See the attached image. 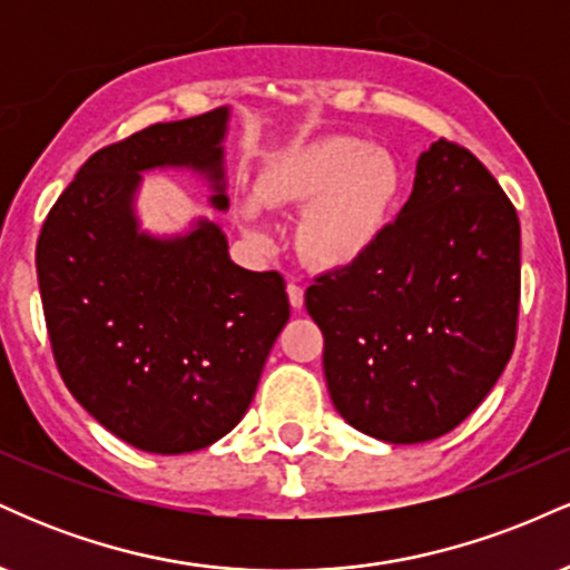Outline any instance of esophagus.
Listing matches in <instances>:
<instances>
[{
	"label": "esophagus",
	"instance_id": "1",
	"mask_svg": "<svg viewBox=\"0 0 570 570\" xmlns=\"http://www.w3.org/2000/svg\"><path fill=\"white\" fill-rule=\"evenodd\" d=\"M286 294H289V305L292 307H303V303H305V289L303 286L297 284V281H289V284H286Z\"/></svg>",
	"mask_w": 570,
	"mask_h": 570
}]
</instances>
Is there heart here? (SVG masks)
I'll list each match as a JSON object with an SVG mask.
<instances>
[{
	"mask_svg": "<svg viewBox=\"0 0 570 570\" xmlns=\"http://www.w3.org/2000/svg\"><path fill=\"white\" fill-rule=\"evenodd\" d=\"M402 193V171L383 149L356 136H330L286 155L257 185L267 206H311L299 246L313 263L343 267L356 263L389 230ZM246 217H257L248 203ZM265 244L267 235L252 227Z\"/></svg>",
	"mask_w": 570,
	"mask_h": 570,
	"instance_id": "obj_1",
	"label": "heart"
}]
</instances>
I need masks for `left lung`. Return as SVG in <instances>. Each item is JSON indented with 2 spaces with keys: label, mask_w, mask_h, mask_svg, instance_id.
<instances>
[{
  "label": "left lung",
  "mask_w": 570,
  "mask_h": 570,
  "mask_svg": "<svg viewBox=\"0 0 570 570\" xmlns=\"http://www.w3.org/2000/svg\"><path fill=\"white\" fill-rule=\"evenodd\" d=\"M324 332L332 404L391 444L453 431L480 407L514 351L520 219L466 147L440 139L383 238L307 286Z\"/></svg>",
  "instance_id": "left-lung-1"
}]
</instances>
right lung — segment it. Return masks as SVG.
I'll return each instance as SVG.
<instances>
[{"label": "right lung", "instance_id": "1", "mask_svg": "<svg viewBox=\"0 0 570 570\" xmlns=\"http://www.w3.org/2000/svg\"><path fill=\"white\" fill-rule=\"evenodd\" d=\"M230 109L158 122L85 160L37 240L50 345L71 396L144 453L208 448L238 426L289 322L276 271L235 265L219 225L144 233L141 174L189 168L225 212Z\"/></svg>", "mask_w": 570, "mask_h": 570}]
</instances>
